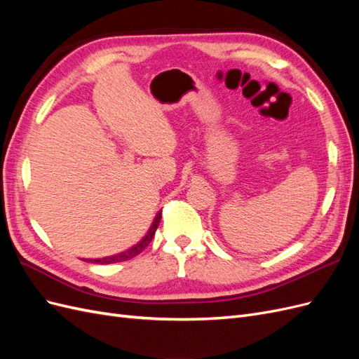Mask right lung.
<instances>
[{
    "mask_svg": "<svg viewBox=\"0 0 359 359\" xmlns=\"http://www.w3.org/2000/svg\"><path fill=\"white\" fill-rule=\"evenodd\" d=\"M160 220H161V211L157 212V215L154 217V222L153 224H151V227L148 229L147 235L140 240L137 244H135L132 248L126 250V252L123 253H118V255H114V256H109V257H103V259H94L93 262L94 264H100V265H107V264H116V262H124V260H130L136 257L142 250L151 243V240H153V236L157 231V227L160 224Z\"/></svg>",
    "mask_w": 359,
    "mask_h": 359,
    "instance_id": "add662e5",
    "label": "right lung"
}]
</instances>
